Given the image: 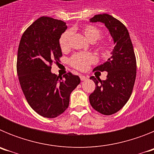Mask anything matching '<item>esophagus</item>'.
Returning <instances> with one entry per match:
<instances>
[{"label": "esophagus", "mask_w": 154, "mask_h": 154, "mask_svg": "<svg viewBox=\"0 0 154 154\" xmlns=\"http://www.w3.org/2000/svg\"><path fill=\"white\" fill-rule=\"evenodd\" d=\"M80 79H81V81H85V80L87 79V77H85V76L84 75H80Z\"/></svg>", "instance_id": "obj_1"}]
</instances>
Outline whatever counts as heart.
<instances>
[{"label":"heart","mask_w":154,"mask_h":154,"mask_svg":"<svg viewBox=\"0 0 154 154\" xmlns=\"http://www.w3.org/2000/svg\"><path fill=\"white\" fill-rule=\"evenodd\" d=\"M82 31L85 38L91 42H95L102 36V31L97 27L86 24L82 27ZM72 32L69 30L65 31L60 36L58 43L62 51H67L70 46V38ZM97 48L103 54H108L109 52V44L106 41H101L97 44ZM96 61V57L92 53H75L69 59V64L73 68L80 71H85L89 67L91 64L95 63Z\"/></svg>","instance_id":"b5f03b06"}]
</instances>
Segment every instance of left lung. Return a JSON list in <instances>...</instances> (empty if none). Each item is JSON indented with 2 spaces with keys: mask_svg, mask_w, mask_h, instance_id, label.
<instances>
[{
  "mask_svg": "<svg viewBox=\"0 0 154 154\" xmlns=\"http://www.w3.org/2000/svg\"><path fill=\"white\" fill-rule=\"evenodd\" d=\"M91 22H102L109 29L115 47L107 62L94 69L93 72H107L106 79L90 77L96 89L89 96L95 110L103 115H112L123 108L133 92L137 75V60L128 30L112 16L103 14L90 19Z\"/></svg>",
  "mask_w": 154,
  "mask_h": 154,
  "instance_id": "8db88e82",
  "label": "left lung"
}]
</instances>
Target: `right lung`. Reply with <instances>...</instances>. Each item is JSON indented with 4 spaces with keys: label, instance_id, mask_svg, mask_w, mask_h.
<instances>
[{
    "label": "right lung",
    "instance_id": "obj_1",
    "mask_svg": "<svg viewBox=\"0 0 154 154\" xmlns=\"http://www.w3.org/2000/svg\"><path fill=\"white\" fill-rule=\"evenodd\" d=\"M66 23L41 17L23 33L17 57L19 82L30 106L43 117L55 118L69 107L71 92L80 79L71 72L52 74L53 62L62 56L58 40Z\"/></svg>",
    "mask_w": 154,
    "mask_h": 154
}]
</instances>
